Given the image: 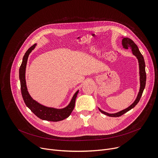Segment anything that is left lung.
I'll list each match as a JSON object with an SVG mask.
<instances>
[{
	"label": "left lung",
	"instance_id": "1",
	"mask_svg": "<svg viewBox=\"0 0 158 158\" xmlns=\"http://www.w3.org/2000/svg\"><path fill=\"white\" fill-rule=\"evenodd\" d=\"M122 44L123 46V48L125 49H128L130 48L132 50V54L136 56V57L138 59L139 61V74H140V82H141V87H140V89H139V92L138 93V97L136 98V99L135 100V101L127 108L125 109L124 110H123L119 112H117V113L115 114H109L107 112H106L103 110H102L101 109H99V110L103 113L105 115H107L108 116L110 117H119L122 115H123L124 114H125L126 112H127V111L130 110L131 109H132L133 107H135V106H136V104L139 102L144 89L145 88V85H146V70H145V62L144 60V57L143 56V55L141 54V53L140 52L137 45L135 44L131 39H129V38H126L124 37L123 39L122 40Z\"/></svg>",
	"mask_w": 158,
	"mask_h": 158
}]
</instances>
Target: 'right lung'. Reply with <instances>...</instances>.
<instances>
[{"instance_id":"add662e5","label":"right lung","mask_w":158,"mask_h":158,"mask_svg":"<svg viewBox=\"0 0 158 158\" xmlns=\"http://www.w3.org/2000/svg\"><path fill=\"white\" fill-rule=\"evenodd\" d=\"M35 46L36 44H34L32 46H31L26 51L24 56L23 59H22V62L19 69V79L20 81V89L22 98H23L26 105L31 109V110L36 116H37L40 119L53 122H57L64 120L65 118H68L72 113L75 106V101L79 91L75 93L70 104L68 106L65 108L60 109L42 106L34 101L31 97L27 91L25 74L29 55L35 48Z\"/></svg>"}]
</instances>
